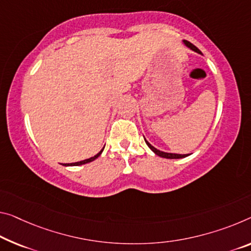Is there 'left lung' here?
<instances>
[{
  "label": "left lung",
  "instance_id": "left-lung-1",
  "mask_svg": "<svg viewBox=\"0 0 251 251\" xmlns=\"http://www.w3.org/2000/svg\"><path fill=\"white\" fill-rule=\"evenodd\" d=\"M184 44L187 46L188 48L190 49H192V50H194V51H196V52H199V53H202L201 51H200V49L198 48V47H195L194 45L193 44H191L190 41H187V40H184ZM145 141H146V144L148 145V147L152 150L153 152L156 153L157 156H159V157H163V158H167V159H179V158H185V157H187L188 155H179V153H171V152H164V151H160V150H158V149H156L155 147H153V146H151L149 144V142L146 140L145 139Z\"/></svg>",
  "mask_w": 251,
  "mask_h": 251
}]
</instances>
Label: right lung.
<instances>
[{
  "label": "right lung",
  "mask_w": 251,
  "mask_h": 251,
  "mask_svg": "<svg viewBox=\"0 0 251 251\" xmlns=\"http://www.w3.org/2000/svg\"><path fill=\"white\" fill-rule=\"evenodd\" d=\"M103 150H101L99 153H96V155L94 157H91L88 158V159H85V160H82V161H77V163H72V164H64V166H78V165H84V164H87V163H91V161L95 160L96 158H98L100 155H101Z\"/></svg>",
  "instance_id": "1"
}]
</instances>
